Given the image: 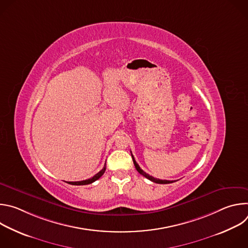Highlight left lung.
I'll return each instance as SVG.
<instances>
[{
	"label": "left lung",
	"mask_w": 248,
	"mask_h": 248,
	"mask_svg": "<svg viewBox=\"0 0 248 248\" xmlns=\"http://www.w3.org/2000/svg\"><path fill=\"white\" fill-rule=\"evenodd\" d=\"M131 157H132V160H133V164H134V166H135V169L137 170V171L140 173V174H142L143 176H145L146 179H148V180H150L151 182H153V183H156V184H162V185H166V184H171V183H173V182H171V181H166V180H159V179H155V178H153V176H151V175H149L148 173H146L143 170H141V168L138 166V164L136 163V161H135V159H134V157H133V155L131 154Z\"/></svg>",
	"instance_id": "1"
}]
</instances>
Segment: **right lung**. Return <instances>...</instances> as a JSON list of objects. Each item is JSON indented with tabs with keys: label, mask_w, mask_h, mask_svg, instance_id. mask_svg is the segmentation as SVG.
Returning <instances> with one entry per match:
<instances>
[{
	"label": "right lung",
	"mask_w": 248,
	"mask_h": 248,
	"mask_svg": "<svg viewBox=\"0 0 248 248\" xmlns=\"http://www.w3.org/2000/svg\"><path fill=\"white\" fill-rule=\"evenodd\" d=\"M106 170V164L104 166V168L99 171L97 172L94 176H92L91 179H88V180H85V181H81V182H68L69 185H74V186H85V185H90L92 183H94L95 181H97L98 179H100L101 176L103 175V173L105 172Z\"/></svg>",
	"instance_id": "obj_1"
}]
</instances>
